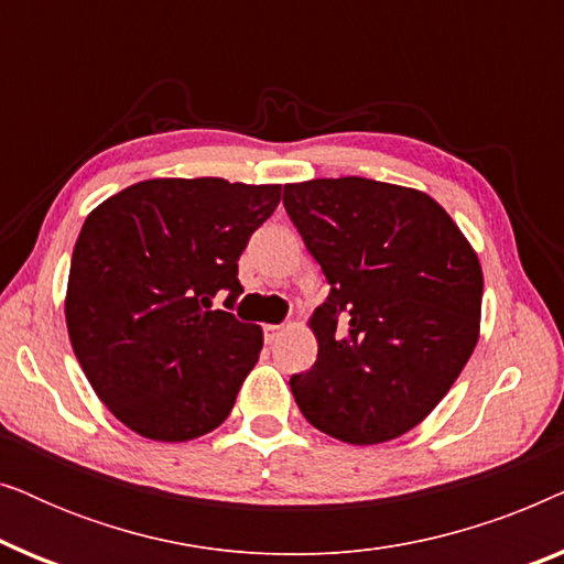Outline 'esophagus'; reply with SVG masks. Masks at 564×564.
Segmentation results:
<instances>
[{"label":"esophagus","mask_w":564,"mask_h":564,"mask_svg":"<svg viewBox=\"0 0 564 564\" xmlns=\"http://www.w3.org/2000/svg\"><path fill=\"white\" fill-rule=\"evenodd\" d=\"M282 330H284L282 323H267V326H264V338H267V344H274L276 338L282 336Z\"/></svg>","instance_id":"esophagus-1"}]
</instances>
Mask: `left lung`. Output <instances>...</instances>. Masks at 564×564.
Masks as SVG:
<instances>
[{"label":"left lung","mask_w":564,"mask_h":564,"mask_svg":"<svg viewBox=\"0 0 564 564\" xmlns=\"http://www.w3.org/2000/svg\"><path fill=\"white\" fill-rule=\"evenodd\" d=\"M284 207L330 284L307 321L318 359L290 380L297 408L344 444L403 436L449 392L480 338L477 251L434 197L400 184H284Z\"/></svg>","instance_id":"left-lung-1"}]
</instances>
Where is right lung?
<instances>
[{
    "mask_svg": "<svg viewBox=\"0 0 564 564\" xmlns=\"http://www.w3.org/2000/svg\"><path fill=\"white\" fill-rule=\"evenodd\" d=\"M282 184L145 180L84 220L66 284V328L91 390L153 442L210 434L234 411L264 334L213 297L241 295L238 257Z\"/></svg>",
    "mask_w": 564,
    "mask_h": 564,
    "instance_id": "1",
    "label": "right lung"
}]
</instances>
